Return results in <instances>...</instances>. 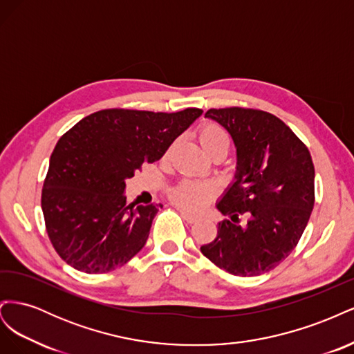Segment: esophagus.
<instances>
[{"mask_svg": "<svg viewBox=\"0 0 354 354\" xmlns=\"http://www.w3.org/2000/svg\"><path fill=\"white\" fill-rule=\"evenodd\" d=\"M180 214H181V217H183L187 223H190V224H194V223H196L198 221V216H195V214H190L189 211H186V209H180Z\"/></svg>", "mask_w": 354, "mask_h": 354, "instance_id": "1", "label": "esophagus"}]
</instances>
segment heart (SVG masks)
Listing matches in <instances>:
<instances>
[{"label":"heart","instance_id":"obj_1","mask_svg":"<svg viewBox=\"0 0 354 354\" xmlns=\"http://www.w3.org/2000/svg\"><path fill=\"white\" fill-rule=\"evenodd\" d=\"M198 140L203 151L209 156L216 153L226 155L230 146L227 133L218 124L214 122H208L201 128L198 133ZM216 186L211 185L209 181L186 178L168 189V198L181 208L198 211L216 196Z\"/></svg>","mask_w":354,"mask_h":354}]
</instances>
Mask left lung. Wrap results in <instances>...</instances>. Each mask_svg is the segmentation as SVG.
Here are the masks:
<instances>
[{
	"label": "left lung",
	"mask_w": 354,
	"mask_h": 354,
	"mask_svg": "<svg viewBox=\"0 0 354 354\" xmlns=\"http://www.w3.org/2000/svg\"><path fill=\"white\" fill-rule=\"evenodd\" d=\"M205 118L230 133L238 152L236 180L217 208V238L201 251L233 276L273 270L295 248L315 207V165L307 146L279 118L259 109H209ZM250 217L239 226V216Z\"/></svg>",
	"instance_id": "left-lung-1"
}]
</instances>
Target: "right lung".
I'll list each match as a JSON object with an SVG mask.
<instances>
[{"label": "right lung", "mask_w": 354, "mask_h": 354, "mask_svg": "<svg viewBox=\"0 0 354 354\" xmlns=\"http://www.w3.org/2000/svg\"><path fill=\"white\" fill-rule=\"evenodd\" d=\"M202 109L167 113L103 109L63 134L41 194L46 229L73 269L108 273L130 261L151 232L158 205H127L125 180L159 160ZM162 207V205H160Z\"/></svg>", "instance_id": "right-lung-1"}]
</instances>
